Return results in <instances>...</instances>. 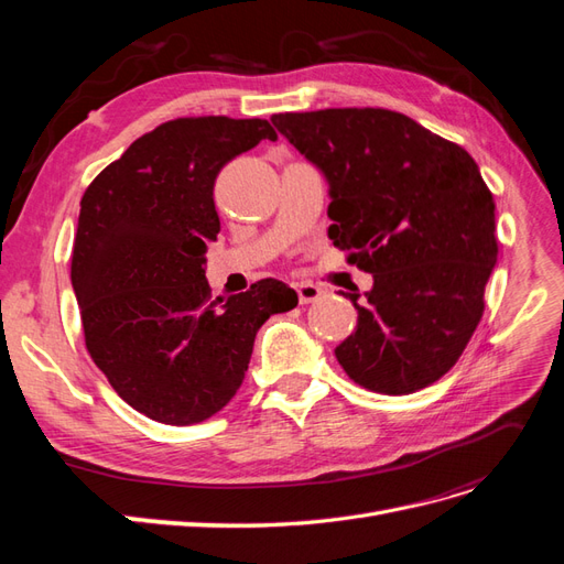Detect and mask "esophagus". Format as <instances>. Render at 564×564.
<instances>
[{"instance_id": "34e87169", "label": "esophagus", "mask_w": 564, "mask_h": 564, "mask_svg": "<svg viewBox=\"0 0 564 564\" xmlns=\"http://www.w3.org/2000/svg\"><path fill=\"white\" fill-rule=\"evenodd\" d=\"M296 294H299V301L305 305V303L319 301L324 296V289L313 282H296Z\"/></svg>"}]
</instances>
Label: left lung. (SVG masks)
Returning <instances> with one entry per match:
<instances>
[{"mask_svg": "<svg viewBox=\"0 0 564 564\" xmlns=\"http://www.w3.org/2000/svg\"><path fill=\"white\" fill-rule=\"evenodd\" d=\"M272 124L329 181V237L373 275L336 348L348 377L409 395L456 365L497 263L494 197L468 152L395 110L280 112Z\"/></svg>", "mask_w": 564, "mask_h": 564, "instance_id": "8db88e82", "label": "left lung"}]
</instances>
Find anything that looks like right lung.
<instances>
[{
	"label": "right lung",
	"mask_w": 564,
	"mask_h": 564,
	"mask_svg": "<svg viewBox=\"0 0 564 564\" xmlns=\"http://www.w3.org/2000/svg\"><path fill=\"white\" fill-rule=\"evenodd\" d=\"M268 119L178 117L135 139L79 202L70 278L96 367L135 412L193 425L240 390L253 338L296 308L289 284L265 278L212 301L207 242L220 220V169L261 141Z\"/></svg>",
	"instance_id": "add662e5"
}]
</instances>
